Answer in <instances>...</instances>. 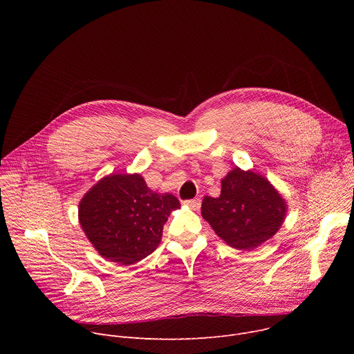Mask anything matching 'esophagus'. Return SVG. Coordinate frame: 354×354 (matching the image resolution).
I'll return each mask as SVG.
<instances>
[{"label":"esophagus","instance_id":"34e87169","mask_svg":"<svg viewBox=\"0 0 354 354\" xmlns=\"http://www.w3.org/2000/svg\"><path fill=\"white\" fill-rule=\"evenodd\" d=\"M185 205L189 206L193 210H198L200 207V200L198 198H190V200H185Z\"/></svg>","mask_w":354,"mask_h":354}]
</instances>
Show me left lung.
<instances>
[{"instance_id":"1","label":"left lung","mask_w":354,"mask_h":354,"mask_svg":"<svg viewBox=\"0 0 354 354\" xmlns=\"http://www.w3.org/2000/svg\"><path fill=\"white\" fill-rule=\"evenodd\" d=\"M201 216L235 249H254L284 221L286 201L263 176L235 168L221 180L220 197L206 196Z\"/></svg>"}]
</instances>
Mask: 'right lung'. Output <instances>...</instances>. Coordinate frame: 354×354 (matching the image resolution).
Segmentation results:
<instances>
[{
	"instance_id": "right-lung-1",
	"label": "right lung",
	"mask_w": 354,
	"mask_h": 354,
	"mask_svg": "<svg viewBox=\"0 0 354 354\" xmlns=\"http://www.w3.org/2000/svg\"><path fill=\"white\" fill-rule=\"evenodd\" d=\"M180 207L171 194L151 190L138 175H111L81 200V227L100 255L119 265H134L153 254L164 224Z\"/></svg>"
}]
</instances>
